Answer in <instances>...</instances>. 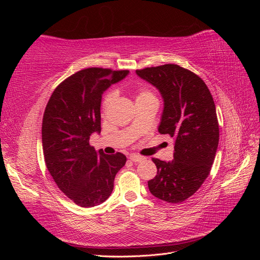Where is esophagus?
<instances>
[{"label":"esophagus","mask_w":260,"mask_h":260,"mask_svg":"<svg viewBox=\"0 0 260 260\" xmlns=\"http://www.w3.org/2000/svg\"><path fill=\"white\" fill-rule=\"evenodd\" d=\"M130 160H132L133 162H140V161H143L145 158L143 156H140V155H136V154H132L130 155Z\"/></svg>","instance_id":"34e87169"}]
</instances>
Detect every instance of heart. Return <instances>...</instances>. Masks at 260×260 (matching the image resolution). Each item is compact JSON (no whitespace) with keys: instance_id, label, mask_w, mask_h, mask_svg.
Masks as SVG:
<instances>
[{"instance_id":"obj_1","label":"heart","mask_w":260,"mask_h":260,"mask_svg":"<svg viewBox=\"0 0 260 260\" xmlns=\"http://www.w3.org/2000/svg\"><path fill=\"white\" fill-rule=\"evenodd\" d=\"M148 98H155L154 94L149 90H147L145 88H141L138 91V93H137V101L138 100H143V99H148ZM114 99H115V93L113 91L107 92L105 94L104 99H103V102H102V111L105 112L106 109L108 108V106L111 105V103L114 101Z\"/></svg>"}]
</instances>
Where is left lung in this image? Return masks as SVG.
Wrapping results in <instances>:
<instances>
[{
  "mask_svg": "<svg viewBox=\"0 0 260 260\" xmlns=\"http://www.w3.org/2000/svg\"><path fill=\"white\" fill-rule=\"evenodd\" d=\"M159 90L164 112L158 131L175 138L172 161L153 158L157 175L149 192L168 203H182L202 186L211 170L219 143L216 106L206 83L176 64L138 69Z\"/></svg>",
  "mask_w": 260,
  "mask_h": 260,
  "instance_id": "8db88e82",
  "label": "left lung"
}]
</instances>
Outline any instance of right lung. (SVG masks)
<instances>
[{
    "label": "right lung",
    "instance_id": "add662e5",
    "mask_svg": "<svg viewBox=\"0 0 260 260\" xmlns=\"http://www.w3.org/2000/svg\"><path fill=\"white\" fill-rule=\"evenodd\" d=\"M129 70L91 67L82 69L54 90L42 121L44 161L59 190L78 206L105 202L114 180L127 158L121 153L96 152L90 145L93 132H101L102 94L122 80Z\"/></svg>",
    "mask_w": 260,
    "mask_h": 260
}]
</instances>
